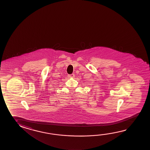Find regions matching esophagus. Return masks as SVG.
Returning <instances> with one entry per match:
<instances>
[{
  "label": "esophagus",
  "instance_id": "34e87169",
  "mask_svg": "<svg viewBox=\"0 0 150 150\" xmlns=\"http://www.w3.org/2000/svg\"><path fill=\"white\" fill-rule=\"evenodd\" d=\"M68 77H71V78H73L75 77V75H74V74H70V75H68Z\"/></svg>",
  "mask_w": 150,
  "mask_h": 150
}]
</instances>
